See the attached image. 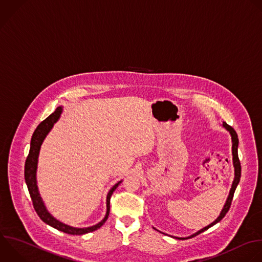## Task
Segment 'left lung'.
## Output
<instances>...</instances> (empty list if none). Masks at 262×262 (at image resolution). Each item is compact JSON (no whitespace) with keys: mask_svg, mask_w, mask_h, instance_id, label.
Instances as JSON below:
<instances>
[{"mask_svg":"<svg viewBox=\"0 0 262 262\" xmlns=\"http://www.w3.org/2000/svg\"><path fill=\"white\" fill-rule=\"evenodd\" d=\"M222 126H223V127H224L228 133H229V135H230V137H231V143H232V146H231L232 164H233V167H234V178H233V181H232L231 188H230V190H229V194H228V196H227V200H226V202H225V204H224V206H223V208H222V210H221V212H220V215H219V216L217 217V219H216L215 221H213L211 224H209L208 226H206V227L202 228L201 230H199V231H196L195 233H193V234H191V235H189V236H186V237L172 236V235L167 234V235H169V236H171V237H175V238H178V239H186V238H190V237H193V236H195V235H198V234L202 233L203 231L207 230L208 228L212 227L213 225H215L216 223H218L219 221H221V220H222V218L226 215V213L228 212V210H229V208H230V205H231V201H232V198H233L234 191H235L236 186H237V184L239 183V179H241V162H239V160H238V155H237L238 139H237V135H236L235 130H234L231 126H229L226 122H223V123H222ZM153 228H154L155 230H157V231L161 232V233H164V232H162V231H160V230L156 229L155 227H153ZM164 234H166V233H164Z\"/></svg>","mask_w":262,"mask_h":262,"instance_id":"8db88e82","label":"left lung"}]
</instances>
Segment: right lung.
<instances>
[{"mask_svg":"<svg viewBox=\"0 0 262 262\" xmlns=\"http://www.w3.org/2000/svg\"><path fill=\"white\" fill-rule=\"evenodd\" d=\"M62 113V107H57L56 110L49 115L44 121H42L37 128L35 129L32 140H31V147H30V152L28 155V158L26 160V165H25V179H26V183L34 205V208L37 212V214L39 215V217L41 218V220L43 222H45L46 224L50 225L51 227L60 230L62 232L69 233V234H85L89 233L92 231L97 230L98 228H100L108 219L109 213H110V199L111 195L113 194L114 190L118 187V185L122 182L119 181L117 182L108 192L107 194V200H106V206H107V211H106V215L103 218L102 221H100L98 224L90 226V227H73L71 225L64 224L61 221L57 220L56 218H54L47 210L41 194L39 192V188L37 185V168H38V158H39V153H40V149L41 146L45 140V138L47 137V135L49 134V132L52 129L53 125L58 121V119L60 118V115Z\"/></svg>","mask_w":262,"mask_h":262,"instance_id":"1","label":"right lung"}]
</instances>
